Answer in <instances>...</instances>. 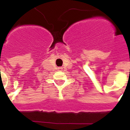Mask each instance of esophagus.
<instances>
[{
  "instance_id": "obj_1",
  "label": "esophagus",
  "mask_w": 130,
  "mask_h": 130,
  "mask_svg": "<svg viewBox=\"0 0 130 130\" xmlns=\"http://www.w3.org/2000/svg\"><path fill=\"white\" fill-rule=\"evenodd\" d=\"M59 70H62V69H63V68H62V67H59Z\"/></svg>"
}]
</instances>
